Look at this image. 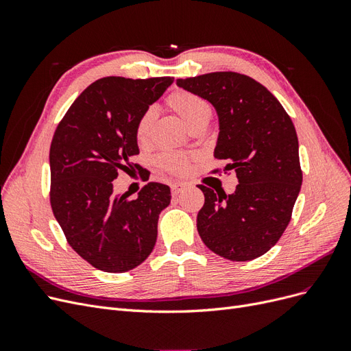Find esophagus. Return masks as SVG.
<instances>
[{
    "mask_svg": "<svg viewBox=\"0 0 351 351\" xmlns=\"http://www.w3.org/2000/svg\"><path fill=\"white\" fill-rule=\"evenodd\" d=\"M183 189H184V184H182V183H173L171 184V193H173V196H177L180 192H182Z\"/></svg>",
    "mask_w": 351,
    "mask_h": 351,
    "instance_id": "esophagus-1",
    "label": "esophagus"
}]
</instances>
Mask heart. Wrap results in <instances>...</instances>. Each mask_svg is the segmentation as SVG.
I'll return each mask as SVG.
<instances>
[{"instance_id":"1","label":"heart","mask_w":351,"mask_h":351,"mask_svg":"<svg viewBox=\"0 0 351 351\" xmlns=\"http://www.w3.org/2000/svg\"><path fill=\"white\" fill-rule=\"evenodd\" d=\"M167 105L169 110H173L177 115L182 117V120L189 125L190 130L200 125H206L212 117V108L206 99L199 95L178 89L167 97ZM156 111L154 107L146 108L134 125V136L137 143L145 145L151 137L152 125L155 121ZM159 168L165 173L173 176H186L190 171V167L193 162V156L178 154V152H164L156 158Z\"/></svg>"}]
</instances>
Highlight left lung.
Here are the masks:
<instances>
[{"mask_svg":"<svg viewBox=\"0 0 351 351\" xmlns=\"http://www.w3.org/2000/svg\"><path fill=\"white\" fill-rule=\"evenodd\" d=\"M177 84L214 105L219 119L215 158L234 169L236 192L197 184L205 204L197 231L206 246L228 261H253L274 247L291 219L303 173L299 141L280 101L254 79L215 71L177 79ZM221 168L212 169V174Z\"/></svg>","mask_w":351,"mask_h":351,"instance_id":"1","label":"left lung"}]
</instances>
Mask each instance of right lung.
Instances as JSON below:
<instances>
[{"label":"right lung","mask_w":351,"mask_h":351,"mask_svg":"<svg viewBox=\"0 0 351 351\" xmlns=\"http://www.w3.org/2000/svg\"><path fill=\"white\" fill-rule=\"evenodd\" d=\"M173 77H104L84 89L58 123L49 147V202L67 243L93 268L127 272L149 256L171 192L149 182L139 196H115L120 173L139 171L134 125ZM143 171V169H142Z\"/></svg>","instance_id":"right-lung-1"}]
</instances>
